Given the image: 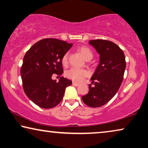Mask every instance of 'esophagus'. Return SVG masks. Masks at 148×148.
Here are the masks:
<instances>
[{
  "label": "esophagus",
  "mask_w": 148,
  "mask_h": 148,
  "mask_svg": "<svg viewBox=\"0 0 148 148\" xmlns=\"http://www.w3.org/2000/svg\"><path fill=\"white\" fill-rule=\"evenodd\" d=\"M73 85H74V86H75V87H77V86H79V83H77V82H75V81H73Z\"/></svg>",
  "instance_id": "esophagus-1"
}]
</instances>
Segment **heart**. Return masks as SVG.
<instances>
[{
    "label": "heart",
    "instance_id": "heart-1",
    "mask_svg": "<svg viewBox=\"0 0 148 148\" xmlns=\"http://www.w3.org/2000/svg\"><path fill=\"white\" fill-rule=\"evenodd\" d=\"M78 51L87 61L91 59L92 57H93V53H92L91 49L87 47H80L78 49ZM68 61H69V53L66 52L61 58V63L63 64V65L67 66L68 64ZM65 75L67 78L71 79L74 81H76V82H80V81L83 80V79L87 77L89 75V73L87 69L72 67L66 71Z\"/></svg>",
    "mask_w": 148,
    "mask_h": 148
}]
</instances>
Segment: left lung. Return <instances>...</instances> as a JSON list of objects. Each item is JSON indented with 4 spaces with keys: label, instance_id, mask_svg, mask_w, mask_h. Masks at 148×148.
<instances>
[{
    "label": "left lung",
    "instance_id": "1",
    "mask_svg": "<svg viewBox=\"0 0 148 148\" xmlns=\"http://www.w3.org/2000/svg\"><path fill=\"white\" fill-rule=\"evenodd\" d=\"M100 55V63L91 79L88 93L82 100L91 108L104 106L114 97L123 79L126 62L123 51L114 42L108 40H89Z\"/></svg>",
    "mask_w": 148,
    "mask_h": 148
}]
</instances>
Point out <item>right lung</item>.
Instances as JSON below:
<instances>
[{"mask_svg": "<svg viewBox=\"0 0 148 148\" xmlns=\"http://www.w3.org/2000/svg\"><path fill=\"white\" fill-rule=\"evenodd\" d=\"M72 45L57 38H43L25 55L21 69L23 89L27 97L40 108L49 109L57 106L66 87L71 85V81L63 77L59 82L51 77L53 74H63L61 58Z\"/></svg>", "mask_w": 148, "mask_h": 148, "instance_id": "right-lung-1", "label": "right lung"}]
</instances>
